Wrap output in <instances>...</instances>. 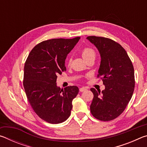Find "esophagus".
Listing matches in <instances>:
<instances>
[{
	"label": "esophagus",
	"mask_w": 147,
	"mask_h": 147,
	"mask_svg": "<svg viewBox=\"0 0 147 147\" xmlns=\"http://www.w3.org/2000/svg\"><path fill=\"white\" fill-rule=\"evenodd\" d=\"M86 89H87L86 88H84V87H82V88H80V92H84V91H86Z\"/></svg>",
	"instance_id": "esophagus-1"
}]
</instances>
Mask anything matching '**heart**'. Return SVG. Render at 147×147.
Wrapping results in <instances>:
<instances>
[{
  "label": "heart",
  "instance_id": "1",
  "mask_svg": "<svg viewBox=\"0 0 147 147\" xmlns=\"http://www.w3.org/2000/svg\"><path fill=\"white\" fill-rule=\"evenodd\" d=\"M81 54L82 56L83 57V58L86 61L87 59H88L93 57H95V52L94 50L89 47H86L81 51ZM71 63V59L69 58L67 60V63L68 65H70Z\"/></svg>",
  "mask_w": 147,
  "mask_h": 147
}]
</instances>
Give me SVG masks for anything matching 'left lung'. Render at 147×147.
I'll use <instances>...</instances> for the list:
<instances>
[{
  "instance_id": "8db88e82",
  "label": "left lung",
  "mask_w": 147,
  "mask_h": 147,
  "mask_svg": "<svg viewBox=\"0 0 147 147\" xmlns=\"http://www.w3.org/2000/svg\"><path fill=\"white\" fill-rule=\"evenodd\" d=\"M87 39L100 53L97 77L105 86L102 92L91 89L94 95L91 113L100 121H111L123 112L132 96L135 87L133 64L123 47L112 39L94 36Z\"/></svg>"
}]
</instances>
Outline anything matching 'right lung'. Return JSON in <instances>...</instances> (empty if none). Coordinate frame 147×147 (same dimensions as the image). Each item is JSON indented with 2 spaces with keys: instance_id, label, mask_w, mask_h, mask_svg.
<instances>
[{
  "instance_id": "1",
  "label": "right lung",
  "mask_w": 147,
  "mask_h": 147,
  "mask_svg": "<svg viewBox=\"0 0 147 147\" xmlns=\"http://www.w3.org/2000/svg\"><path fill=\"white\" fill-rule=\"evenodd\" d=\"M80 39L42 41L32 50L24 64L23 86L27 98L35 113L49 123H63L71 115L72 101L79 89L76 86L61 89L56 86V79L66 71V57Z\"/></svg>"
}]
</instances>
